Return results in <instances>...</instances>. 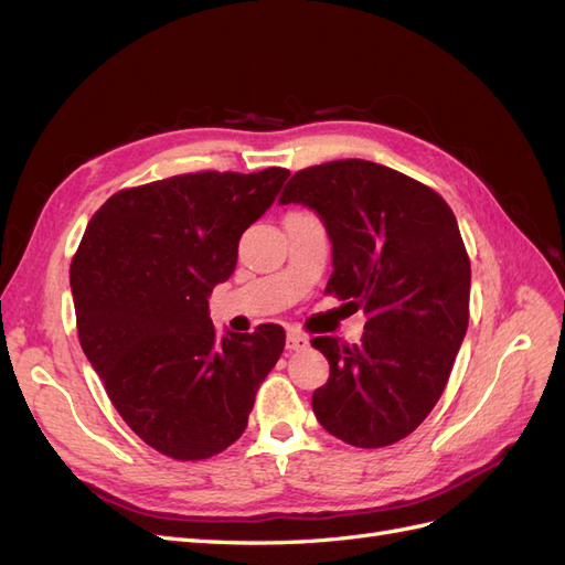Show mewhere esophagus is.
Wrapping results in <instances>:
<instances>
[{
    "label": "esophagus",
    "instance_id": "1",
    "mask_svg": "<svg viewBox=\"0 0 565 565\" xmlns=\"http://www.w3.org/2000/svg\"><path fill=\"white\" fill-rule=\"evenodd\" d=\"M285 347H287L289 351H301V349L309 347V339H306V337L299 334V332H287Z\"/></svg>",
    "mask_w": 565,
    "mask_h": 565
}]
</instances>
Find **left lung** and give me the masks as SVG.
<instances>
[{"label": "left lung", "instance_id": "1", "mask_svg": "<svg viewBox=\"0 0 565 565\" xmlns=\"http://www.w3.org/2000/svg\"><path fill=\"white\" fill-rule=\"evenodd\" d=\"M289 202L328 231L324 292L367 318L361 344L311 341L330 363L313 413L349 446H391L431 413L467 334L471 266L457 218L431 188L367 160L301 169L280 195Z\"/></svg>", "mask_w": 565, "mask_h": 565}]
</instances>
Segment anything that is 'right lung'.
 <instances>
[{"mask_svg":"<svg viewBox=\"0 0 565 565\" xmlns=\"http://www.w3.org/2000/svg\"><path fill=\"white\" fill-rule=\"evenodd\" d=\"M287 177L152 181L115 193L84 231L71 266L82 351L129 429L167 457L207 459L241 438L285 349L280 324L216 337L210 295Z\"/></svg>","mask_w":565,"mask_h":565,"instance_id":"obj_1","label":"right lung"}]
</instances>
